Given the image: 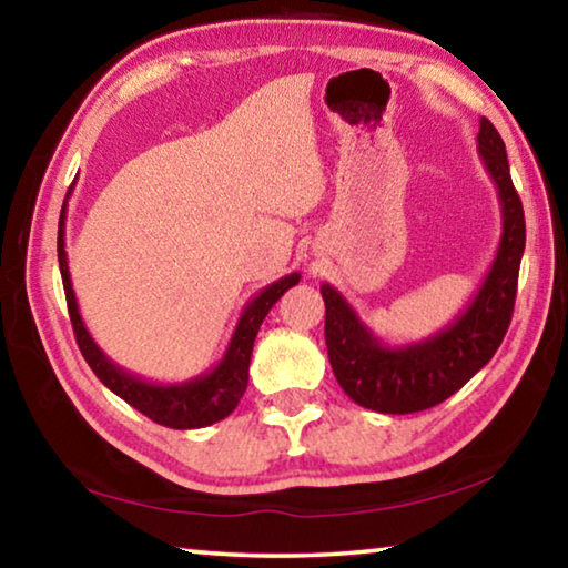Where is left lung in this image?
Here are the masks:
<instances>
[{"mask_svg":"<svg viewBox=\"0 0 568 568\" xmlns=\"http://www.w3.org/2000/svg\"><path fill=\"white\" fill-rule=\"evenodd\" d=\"M476 142L478 158L498 190L504 223L494 263L454 323L423 341L388 345L331 283L321 285L331 368L345 396L363 408L403 416L438 406L494 358L511 323L526 245L524 207L508 172L501 134L486 118H480Z\"/></svg>","mask_w":568,"mask_h":568,"instance_id":"obj_1","label":"left lung"}]
</instances>
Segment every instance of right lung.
Listing matches in <instances>:
<instances>
[{"instance_id": "1", "label": "right lung", "mask_w": 568, "mask_h": 568, "mask_svg": "<svg viewBox=\"0 0 568 568\" xmlns=\"http://www.w3.org/2000/svg\"><path fill=\"white\" fill-rule=\"evenodd\" d=\"M72 192V187H70ZM70 192H67L62 213H60V230H57V261H60V273H62V285H64V297L67 307H70V321L74 328V338L84 361L90 363L104 386H108L114 396L128 400L132 408L145 413L150 420L160 423V426L187 430V428H205L213 426V423L227 418L230 413L237 408L240 398L247 388V371H250V355H253L255 335L261 331V323L265 315L271 313V307L281 301V295L301 283V273H291L265 285L261 293H257L253 301H250L243 313H240L237 325L233 331V338H230L223 358L200 376L182 381V383H152L134 373L124 371L122 365L114 363L108 353H104L84 325L80 315V305H77V297L72 291L70 281V265H67V250H64V220H67V200H70Z\"/></svg>"}]
</instances>
